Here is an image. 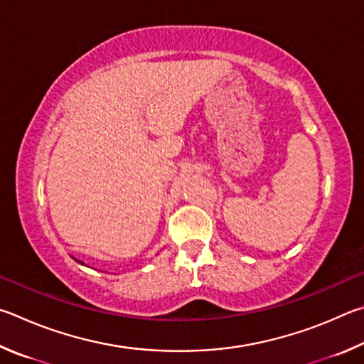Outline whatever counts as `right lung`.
<instances>
[{"instance_id":"obj_1","label":"right lung","mask_w":364,"mask_h":364,"mask_svg":"<svg viewBox=\"0 0 364 364\" xmlns=\"http://www.w3.org/2000/svg\"><path fill=\"white\" fill-rule=\"evenodd\" d=\"M78 262H80V260H78ZM80 264H82V262H80Z\"/></svg>"}]
</instances>
